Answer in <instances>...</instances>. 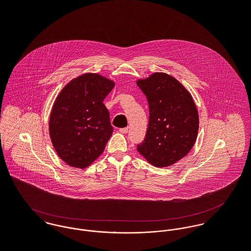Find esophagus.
Listing matches in <instances>:
<instances>
[{"label": "esophagus", "instance_id": "obj_1", "mask_svg": "<svg viewBox=\"0 0 251 251\" xmlns=\"http://www.w3.org/2000/svg\"><path fill=\"white\" fill-rule=\"evenodd\" d=\"M121 133H127V131H128V128L127 127H124V128H120V130H119Z\"/></svg>", "mask_w": 251, "mask_h": 251}]
</instances>
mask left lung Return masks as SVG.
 I'll return each mask as SVG.
<instances>
[{"instance_id": "8db88e82", "label": "left lung", "mask_w": 251, "mask_h": 251, "mask_svg": "<svg viewBox=\"0 0 251 251\" xmlns=\"http://www.w3.org/2000/svg\"><path fill=\"white\" fill-rule=\"evenodd\" d=\"M150 117L140 154L153 166L167 167L185 156L195 144L199 116L189 92L174 77L156 72L138 80Z\"/></svg>"}]
</instances>
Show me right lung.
Returning <instances> with one entry per match:
<instances>
[{
	"instance_id": "1",
	"label": "right lung",
	"mask_w": 251,
	"mask_h": 251,
	"mask_svg": "<svg viewBox=\"0 0 251 251\" xmlns=\"http://www.w3.org/2000/svg\"><path fill=\"white\" fill-rule=\"evenodd\" d=\"M115 83L97 73L72 80L59 94L49 120V134L58 155L70 166L86 168L103 151L113 133L102 103Z\"/></svg>"
}]
</instances>
